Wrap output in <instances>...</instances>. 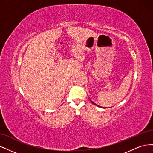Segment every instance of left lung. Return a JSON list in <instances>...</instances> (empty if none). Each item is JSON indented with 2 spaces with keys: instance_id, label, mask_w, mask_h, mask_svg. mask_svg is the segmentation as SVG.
Returning a JSON list of instances; mask_svg holds the SVG:
<instances>
[{
  "instance_id": "8db88e82",
  "label": "left lung",
  "mask_w": 153,
  "mask_h": 153,
  "mask_svg": "<svg viewBox=\"0 0 153 153\" xmlns=\"http://www.w3.org/2000/svg\"><path fill=\"white\" fill-rule=\"evenodd\" d=\"M91 102H92V103H93V104H94V105H96V104H95V103H94V102H93V101H92V100H91ZM97 106H99V105H97Z\"/></svg>"
}]
</instances>
